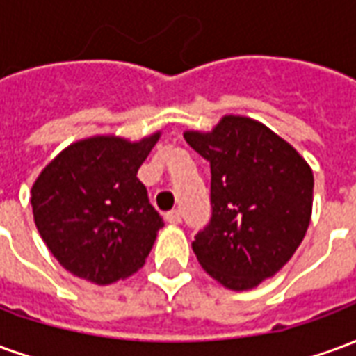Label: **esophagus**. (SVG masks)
I'll return each mask as SVG.
<instances>
[{
    "mask_svg": "<svg viewBox=\"0 0 356 356\" xmlns=\"http://www.w3.org/2000/svg\"><path fill=\"white\" fill-rule=\"evenodd\" d=\"M181 219H183V217H181V211H179V209H173V211H168V213H165V221L170 225H179L181 223Z\"/></svg>",
    "mask_w": 356,
    "mask_h": 356,
    "instance_id": "obj_1",
    "label": "esophagus"
}]
</instances>
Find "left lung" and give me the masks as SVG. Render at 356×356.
Here are the masks:
<instances>
[{"label": "left lung", "mask_w": 356, "mask_h": 356, "mask_svg": "<svg viewBox=\"0 0 356 356\" xmlns=\"http://www.w3.org/2000/svg\"><path fill=\"white\" fill-rule=\"evenodd\" d=\"M211 168V221L193 242L202 268L227 290H254L290 261L313 213L311 165L254 118L225 114L186 129Z\"/></svg>", "instance_id": "left-lung-1"}]
</instances>
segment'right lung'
<instances>
[{
    "label": "right lung",
    "instance_id": "right-lung-1",
    "mask_svg": "<svg viewBox=\"0 0 356 356\" xmlns=\"http://www.w3.org/2000/svg\"><path fill=\"white\" fill-rule=\"evenodd\" d=\"M160 135H91L60 150L38 175L30 188L34 223L68 273L106 286L145 265L163 221L137 171Z\"/></svg>",
    "mask_w": 356,
    "mask_h": 356
}]
</instances>
